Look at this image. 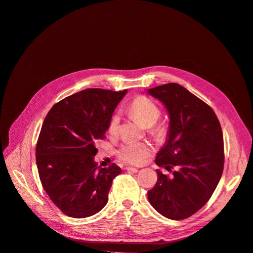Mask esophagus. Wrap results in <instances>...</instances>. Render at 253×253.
<instances>
[{
  "label": "esophagus",
  "mask_w": 253,
  "mask_h": 253,
  "mask_svg": "<svg viewBox=\"0 0 253 253\" xmlns=\"http://www.w3.org/2000/svg\"><path fill=\"white\" fill-rule=\"evenodd\" d=\"M125 169H126L127 171H131V172H134V173H136V172L138 171V169H137V168H134V167H130V166L126 167Z\"/></svg>",
  "instance_id": "1"
}]
</instances>
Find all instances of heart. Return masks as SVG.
Returning <instances> with one entry per match:
<instances>
[{"label": "heart", "mask_w": 253, "mask_h": 253, "mask_svg": "<svg viewBox=\"0 0 253 253\" xmlns=\"http://www.w3.org/2000/svg\"><path fill=\"white\" fill-rule=\"evenodd\" d=\"M129 111L138 120V122L144 126H153L158 119L160 118L161 112L157 104L145 96H138L129 104ZM120 117L118 114H114L108 125V131L111 135L117 133L119 128ZM161 132V131H158ZM154 153L153 145L145 141L125 142L120 147L118 151V157L120 160L128 164L139 165L145 159Z\"/></svg>", "instance_id": "heart-1"}]
</instances>
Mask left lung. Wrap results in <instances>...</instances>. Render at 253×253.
Masks as SVG:
<instances>
[{"label":"left lung","mask_w":253,"mask_h":253,"mask_svg":"<svg viewBox=\"0 0 253 253\" xmlns=\"http://www.w3.org/2000/svg\"><path fill=\"white\" fill-rule=\"evenodd\" d=\"M148 94L160 100L169 115L165 144L156 164L158 180L148 192L151 205L163 216L179 220L200 210L213 194L223 170V137L210 106L176 83L157 86Z\"/></svg>","instance_id":"left-lung-1"}]
</instances>
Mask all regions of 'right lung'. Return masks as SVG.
<instances>
[{
  "label": "right lung",
  "mask_w": 253,
  "mask_h": 253,
  "mask_svg": "<svg viewBox=\"0 0 253 253\" xmlns=\"http://www.w3.org/2000/svg\"><path fill=\"white\" fill-rule=\"evenodd\" d=\"M127 90L89 88L65 97L47 114L40 132L36 161L42 185L64 214L84 218L108 203L113 179L121 168L94 161L113 113Z\"/></svg>",
  "instance_id": "obj_1"
}]
</instances>
